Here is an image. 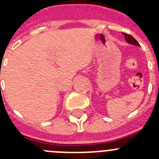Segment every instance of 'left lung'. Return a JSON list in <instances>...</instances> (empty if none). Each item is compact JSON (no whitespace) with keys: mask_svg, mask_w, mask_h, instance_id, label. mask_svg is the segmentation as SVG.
I'll return each mask as SVG.
<instances>
[{"mask_svg":"<svg viewBox=\"0 0 159 159\" xmlns=\"http://www.w3.org/2000/svg\"><path fill=\"white\" fill-rule=\"evenodd\" d=\"M123 34L124 35L125 40H126V41H127V43H131V44H133V45L139 46V43H138L137 40H136L133 36H130V35L129 34H127V33H124V32H123Z\"/></svg>","mask_w":159,"mask_h":159,"instance_id":"8db88e82","label":"left lung"}]
</instances>
